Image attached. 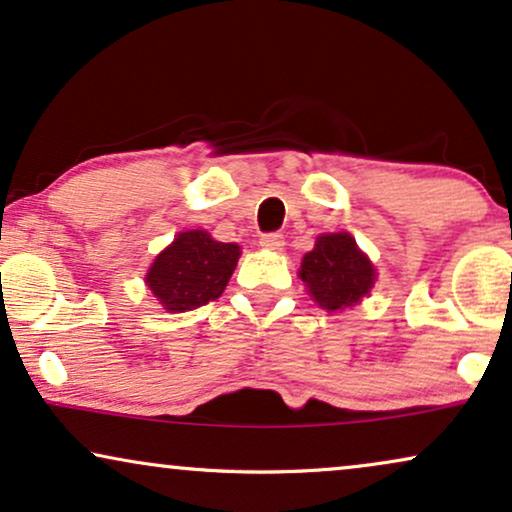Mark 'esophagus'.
<instances>
[{
    "label": "esophagus",
    "mask_w": 512,
    "mask_h": 512,
    "mask_svg": "<svg viewBox=\"0 0 512 512\" xmlns=\"http://www.w3.org/2000/svg\"><path fill=\"white\" fill-rule=\"evenodd\" d=\"M260 245H262V248H267V250H283L286 241H283L281 234H264L260 238Z\"/></svg>",
    "instance_id": "34e87169"
}]
</instances>
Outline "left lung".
Returning a JSON list of instances; mask_svg holds the SVG:
<instances>
[{
  "label": "left lung",
  "mask_w": 512,
  "mask_h": 512,
  "mask_svg": "<svg viewBox=\"0 0 512 512\" xmlns=\"http://www.w3.org/2000/svg\"><path fill=\"white\" fill-rule=\"evenodd\" d=\"M300 278L314 302L328 312L354 307L371 293L375 269L352 236L321 234L302 257Z\"/></svg>",
  "instance_id": "left-lung-1"
}]
</instances>
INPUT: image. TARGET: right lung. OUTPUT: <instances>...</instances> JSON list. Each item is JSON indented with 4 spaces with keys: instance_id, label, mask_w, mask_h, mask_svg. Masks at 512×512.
Masks as SVG:
<instances>
[{
    "instance_id": "add662e5",
    "label": "right lung",
    "mask_w": 512,
    "mask_h": 512,
    "mask_svg": "<svg viewBox=\"0 0 512 512\" xmlns=\"http://www.w3.org/2000/svg\"><path fill=\"white\" fill-rule=\"evenodd\" d=\"M241 245L219 243L208 231H181L155 257L146 286L167 312H191L217 300L234 274Z\"/></svg>"
}]
</instances>
